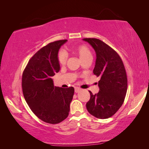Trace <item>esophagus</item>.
Segmentation results:
<instances>
[{
	"mask_svg": "<svg viewBox=\"0 0 149 149\" xmlns=\"http://www.w3.org/2000/svg\"><path fill=\"white\" fill-rule=\"evenodd\" d=\"M81 90V89L80 88H79V87H75V93H78L79 91Z\"/></svg>",
	"mask_w": 149,
	"mask_h": 149,
	"instance_id": "obj_1",
	"label": "esophagus"
}]
</instances>
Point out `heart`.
<instances>
[{
    "mask_svg": "<svg viewBox=\"0 0 149 149\" xmlns=\"http://www.w3.org/2000/svg\"><path fill=\"white\" fill-rule=\"evenodd\" d=\"M72 52L79 57L81 61L92 57L90 48L84 45H81L74 47L72 49ZM66 59H67V56L66 53L64 51H59L58 54V60L59 65H65L66 63Z\"/></svg>",
    "mask_w": 149,
    "mask_h": 149,
    "instance_id": "heart-1",
    "label": "heart"
}]
</instances>
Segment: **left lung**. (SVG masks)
Instances as JSON below:
<instances>
[{
  "mask_svg": "<svg viewBox=\"0 0 149 149\" xmlns=\"http://www.w3.org/2000/svg\"><path fill=\"white\" fill-rule=\"evenodd\" d=\"M96 53L93 74L100 79L99 91L86 103L88 111L100 119H106L117 112L124 101L127 90V78L122 59L115 50L97 38H84Z\"/></svg>",
  "mask_w": 149,
  "mask_h": 149,
  "instance_id": "8db88e82",
  "label": "left lung"
}]
</instances>
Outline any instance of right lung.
<instances>
[{
    "label": "right lung",
    "instance_id": "1",
    "mask_svg": "<svg viewBox=\"0 0 149 149\" xmlns=\"http://www.w3.org/2000/svg\"><path fill=\"white\" fill-rule=\"evenodd\" d=\"M66 41L42 47L30 59L22 74V91L28 106L38 118L51 124L67 118L74 93V87L54 86L52 79L59 71L58 51Z\"/></svg>",
    "mask_w": 149,
    "mask_h": 149
}]
</instances>
